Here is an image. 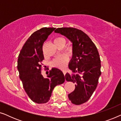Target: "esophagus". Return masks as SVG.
Masks as SVG:
<instances>
[{
	"label": "esophagus",
	"instance_id": "esophagus-1",
	"mask_svg": "<svg viewBox=\"0 0 121 121\" xmlns=\"http://www.w3.org/2000/svg\"><path fill=\"white\" fill-rule=\"evenodd\" d=\"M63 72L64 75V76H65V74H66V71H65V70H63Z\"/></svg>",
	"mask_w": 121,
	"mask_h": 121
}]
</instances>
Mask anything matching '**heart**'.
<instances>
[{
    "instance_id": "obj_1",
    "label": "heart",
    "mask_w": 121,
    "mask_h": 121,
    "mask_svg": "<svg viewBox=\"0 0 121 121\" xmlns=\"http://www.w3.org/2000/svg\"><path fill=\"white\" fill-rule=\"evenodd\" d=\"M64 41V39H63L62 37H57L56 39H54V43L56 44L57 43H58L60 41ZM67 63V59L65 57H64L63 56H59V57L56 58V59H54L52 62L53 65L54 67H59V68H62L65 67Z\"/></svg>"
}]
</instances>
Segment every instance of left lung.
Here are the masks:
<instances>
[{"label": "left lung", "mask_w": 121, "mask_h": 121, "mask_svg": "<svg viewBox=\"0 0 121 121\" xmlns=\"http://www.w3.org/2000/svg\"><path fill=\"white\" fill-rule=\"evenodd\" d=\"M56 33L65 36L73 43V56L69 63L72 74L67 73L68 82L75 84V90L68 95L73 104L85 103L96 88L101 75V60L95 44L85 33L73 27L58 28Z\"/></svg>", "instance_id": "left-lung-1"}]
</instances>
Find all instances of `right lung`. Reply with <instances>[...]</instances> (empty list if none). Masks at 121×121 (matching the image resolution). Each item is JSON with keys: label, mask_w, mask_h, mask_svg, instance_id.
Instances as JSON below:
<instances>
[{"label": "right lung", "mask_w": 121, "mask_h": 121, "mask_svg": "<svg viewBox=\"0 0 121 121\" xmlns=\"http://www.w3.org/2000/svg\"><path fill=\"white\" fill-rule=\"evenodd\" d=\"M56 28L43 27L33 33L23 46L17 60L20 79L32 101L44 104L50 99L56 86L63 83L65 78L60 69L53 68L44 78L41 74L44 59L42 46Z\"/></svg>", "instance_id": "1"}]
</instances>
